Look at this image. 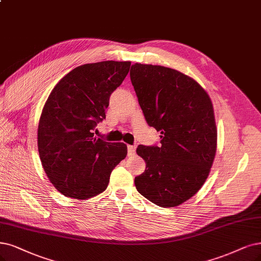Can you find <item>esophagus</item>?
Returning <instances> with one entry per match:
<instances>
[{
	"instance_id": "obj_1",
	"label": "esophagus",
	"mask_w": 261,
	"mask_h": 261,
	"mask_svg": "<svg viewBox=\"0 0 261 261\" xmlns=\"http://www.w3.org/2000/svg\"><path fill=\"white\" fill-rule=\"evenodd\" d=\"M136 146L134 145H128V155H133L136 152Z\"/></svg>"
}]
</instances>
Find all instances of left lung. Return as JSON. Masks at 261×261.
<instances>
[{
  "label": "left lung",
  "instance_id": "left-lung-1",
  "mask_svg": "<svg viewBox=\"0 0 261 261\" xmlns=\"http://www.w3.org/2000/svg\"><path fill=\"white\" fill-rule=\"evenodd\" d=\"M130 79L148 125L161 133L160 146H138L146 170L134 184L152 203L177 206L197 194L213 165V105L195 80L170 67L136 63Z\"/></svg>",
  "mask_w": 261,
  "mask_h": 261
}]
</instances>
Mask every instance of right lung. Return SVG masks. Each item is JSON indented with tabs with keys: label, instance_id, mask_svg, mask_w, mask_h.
Segmentation results:
<instances>
[{
	"label": "right lung",
	"instance_id": "1",
	"mask_svg": "<svg viewBox=\"0 0 261 261\" xmlns=\"http://www.w3.org/2000/svg\"><path fill=\"white\" fill-rule=\"evenodd\" d=\"M131 62L83 64L56 85L44 105L37 147L46 174L65 197L86 200L103 192L113 169L127 156L123 143L94 138L111 94Z\"/></svg>",
	"mask_w": 261,
	"mask_h": 261
}]
</instances>
